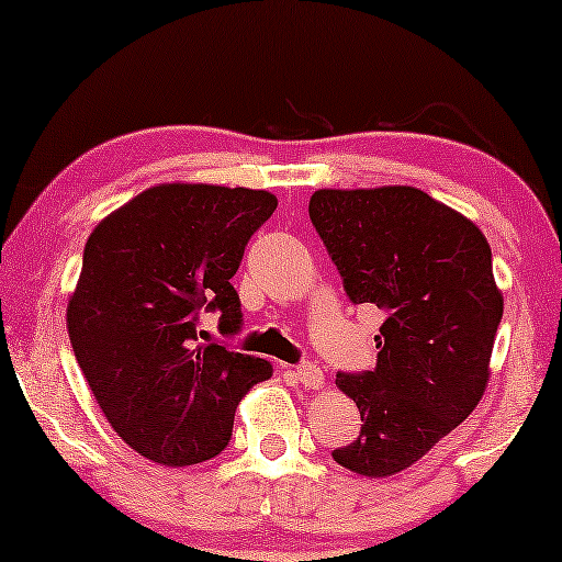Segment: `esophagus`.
<instances>
[{
  "label": "esophagus",
  "instance_id": "esophagus-1",
  "mask_svg": "<svg viewBox=\"0 0 562 562\" xmlns=\"http://www.w3.org/2000/svg\"><path fill=\"white\" fill-rule=\"evenodd\" d=\"M293 375L299 378L301 383L306 385V389H322V383H325V375H322V370H319L317 364H301V367H295Z\"/></svg>",
  "mask_w": 562,
  "mask_h": 562
}]
</instances>
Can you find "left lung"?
<instances>
[{"mask_svg":"<svg viewBox=\"0 0 562 562\" xmlns=\"http://www.w3.org/2000/svg\"><path fill=\"white\" fill-rule=\"evenodd\" d=\"M308 216L353 303L383 308L378 367L335 378L362 415L333 460L364 479L415 465L481 402L505 299L492 248L460 211L409 184L317 190Z\"/></svg>","mask_w":562,"mask_h":562,"instance_id":"1","label":"left lung"}]
</instances>
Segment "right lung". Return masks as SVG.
Listing matches in <instances>:
<instances>
[{"mask_svg": "<svg viewBox=\"0 0 562 562\" xmlns=\"http://www.w3.org/2000/svg\"><path fill=\"white\" fill-rule=\"evenodd\" d=\"M267 190L147 187L89 235L66 322L89 389L113 430L158 465L211 460L229 443L240 398L272 362L198 344L200 308L240 330L232 277L250 235L274 214Z\"/></svg>", "mask_w": 562, "mask_h": 562, "instance_id": "obj_1", "label": "right lung"}]
</instances>
